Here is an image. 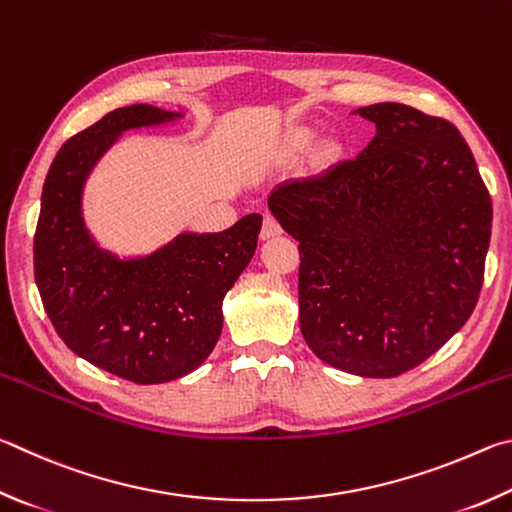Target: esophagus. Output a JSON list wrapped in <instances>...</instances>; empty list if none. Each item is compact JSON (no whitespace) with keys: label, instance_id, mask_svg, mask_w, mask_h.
<instances>
[{"label":"esophagus","instance_id":"obj_1","mask_svg":"<svg viewBox=\"0 0 512 512\" xmlns=\"http://www.w3.org/2000/svg\"><path fill=\"white\" fill-rule=\"evenodd\" d=\"M283 229H281V224H279V220L274 218V215H265V220H263V229H261V238L263 240H267V238H274V236H279Z\"/></svg>","mask_w":512,"mask_h":512}]
</instances>
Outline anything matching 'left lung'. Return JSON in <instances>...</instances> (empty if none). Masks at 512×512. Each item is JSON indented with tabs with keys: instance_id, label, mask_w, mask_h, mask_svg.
<instances>
[{
	"instance_id": "obj_1",
	"label": "left lung",
	"mask_w": 512,
	"mask_h": 512,
	"mask_svg": "<svg viewBox=\"0 0 512 512\" xmlns=\"http://www.w3.org/2000/svg\"><path fill=\"white\" fill-rule=\"evenodd\" d=\"M360 155L281 184L270 209L299 242L301 333L319 360L396 378L477 306L490 193L456 125L402 103L360 107Z\"/></svg>"
}]
</instances>
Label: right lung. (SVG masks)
I'll list each match as a JSON object with an SVG mask.
<instances>
[{
    "label": "right lung",
    "instance_id": "1",
    "mask_svg": "<svg viewBox=\"0 0 512 512\" xmlns=\"http://www.w3.org/2000/svg\"><path fill=\"white\" fill-rule=\"evenodd\" d=\"M173 116L128 105L67 139L44 179L33 238L35 283L62 342L137 384L177 380L209 357L222 299L254 256L263 222L249 213L227 231L184 233L141 261H119L89 240L80 218L89 170L123 130Z\"/></svg>",
    "mask_w": 512,
    "mask_h": 512
}]
</instances>
